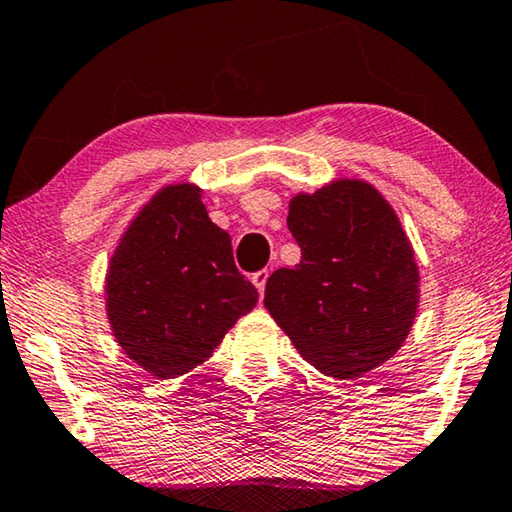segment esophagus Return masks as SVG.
<instances>
[{"instance_id": "34e87169", "label": "esophagus", "mask_w": 512, "mask_h": 512, "mask_svg": "<svg viewBox=\"0 0 512 512\" xmlns=\"http://www.w3.org/2000/svg\"><path fill=\"white\" fill-rule=\"evenodd\" d=\"M250 280H253V285L257 287V291H259V294H262L264 296V287H266V280H269V271H257V273H253V278H250Z\"/></svg>"}]
</instances>
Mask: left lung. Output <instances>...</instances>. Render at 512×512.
I'll use <instances>...</instances> for the list:
<instances>
[{"label":"left lung","mask_w":512,"mask_h":512,"mask_svg":"<svg viewBox=\"0 0 512 512\" xmlns=\"http://www.w3.org/2000/svg\"><path fill=\"white\" fill-rule=\"evenodd\" d=\"M300 264L266 280L264 307L326 376L355 380L403 346L419 269L399 216L362 180H335L289 202Z\"/></svg>","instance_id":"8db88e82"}]
</instances>
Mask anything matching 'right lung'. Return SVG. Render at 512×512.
Segmentation results:
<instances>
[{"label": "right lung", "instance_id": "1", "mask_svg": "<svg viewBox=\"0 0 512 512\" xmlns=\"http://www.w3.org/2000/svg\"><path fill=\"white\" fill-rule=\"evenodd\" d=\"M196 184H168L129 223L107 271V316L127 358L161 380L212 358L257 305L234 266L230 234L212 223Z\"/></svg>", "mask_w": 512, "mask_h": 512}]
</instances>
